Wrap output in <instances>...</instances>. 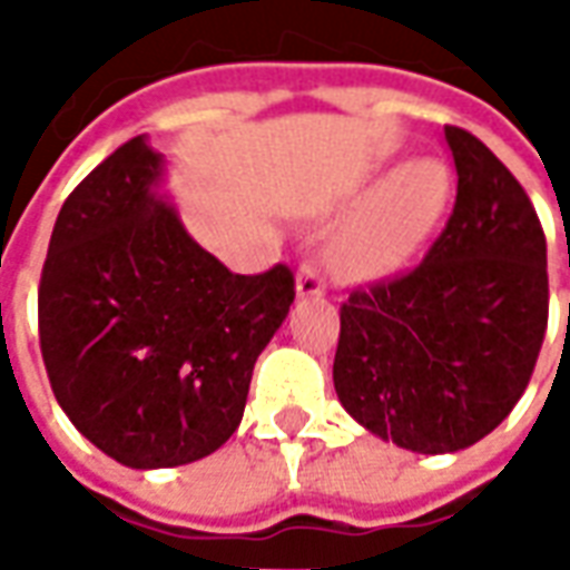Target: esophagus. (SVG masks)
Instances as JSON below:
<instances>
[{
    "instance_id": "34e87169",
    "label": "esophagus",
    "mask_w": 570,
    "mask_h": 570,
    "mask_svg": "<svg viewBox=\"0 0 570 570\" xmlns=\"http://www.w3.org/2000/svg\"><path fill=\"white\" fill-rule=\"evenodd\" d=\"M296 289L298 296H323L326 293V281H323L321 268L314 265V262H305L302 268H298V277H296Z\"/></svg>"
}]
</instances>
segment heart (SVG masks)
<instances>
[{
  "instance_id": "heart-1",
  "label": "heart",
  "mask_w": 570,
  "mask_h": 570,
  "mask_svg": "<svg viewBox=\"0 0 570 570\" xmlns=\"http://www.w3.org/2000/svg\"><path fill=\"white\" fill-rule=\"evenodd\" d=\"M449 174L436 161H409L375 188L335 244V265L351 277H375L409 262L440 223Z\"/></svg>"
}]
</instances>
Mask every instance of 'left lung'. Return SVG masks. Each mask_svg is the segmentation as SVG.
<instances>
[{"instance_id": "left-lung-1", "label": "left lung", "mask_w": 570, "mask_h": 570, "mask_svg": "<svg viewBox=\"0 0 570 570\" xmlns=\"http://www.w3.org/2000/svg\"><path fill=\"white\" fill-rule=\"evenodd\" d=\"M445 140L449 223L415 268L347 293L333 363L351 419L421 454L461 452L513 412L550 321L547 237L525 188L470 130L445 125Z\"/></svg>"}]
</instances>
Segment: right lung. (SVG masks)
<instances>
[{
  "mask_svg": "<svg viewBox=\"0 0 570 570\" xmlns=\"http://www.w3.org/2000/svg\"><path fill=\"white\" fill-rule=\"evenodd\" d=\"M161 155L118 146L72 188L39 281V345L57 403L118 464H191L244 419L262 347L296 298L277 262L232 274L151 188Z\"/></svg>",
  "mask_w": 570,
  "mask_h": 570,
  "instance_id": "obj_1",
  "label": "right lung"
}]
</instances>
